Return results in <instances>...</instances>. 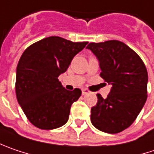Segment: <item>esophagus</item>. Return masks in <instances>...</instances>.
I'll use <instances>...</instances> for the list:
<instances>
[{
	"instance_id": "obj_1",
	"label": "esophagus",
	"mask_w": 154,
	"mask_h": 154,
	"mask_svg": "<svg viewBox=\"0 0 154 154\" xmlns=\"http://www.w3.org/2000/svg\"><path fill=\"white\" fill-rule=\"evenodd\" d=\"M82 93H83V95H86V94L89 93V91L87 89H83L82 90Z\"/></svg>"
}]
</instances>
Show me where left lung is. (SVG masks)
I'll list each match as a JSON object with an SVG mask.
<instances>
[{
  "label": "left lung",
  "instance_id": "obj_1",
  "mask_svg": "<svg viewBox=\"0 0 154 154\" xmlns=\"http://www.w3.org/2000/svg\"><path fill=\"white\" fill-rule=\"evenodd\" d=\"M86 49L97 59L101 77L112 85L105 99L97 95L91 121L99 131L120 132L134 122L146 101V68L139 55L122 42H91Z\"/></svg>",
  "mask_w": 154,
  "mask_h": 154
}]
</instances>
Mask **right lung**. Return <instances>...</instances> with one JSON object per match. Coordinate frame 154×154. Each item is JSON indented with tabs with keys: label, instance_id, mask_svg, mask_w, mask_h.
<instances>
[{
	"label": "right lung",
	"instance_id": "1",
	"mask_svg": "<svg viewBox=\"0 0 154 154\" xmlns=\"http://www.w3.org/2000/svg\"><path fill=\"white\" fill-rule=\"evenodd\" d=\"M87 43L50 36L23 52L16 68L15 93L23 112L37 128L52 130L68 121L71 104L82 91L64 89L58 77Z\"/></svg>",
	"mask_w": 154,
	"mask_h": 154
}]
</instances>
